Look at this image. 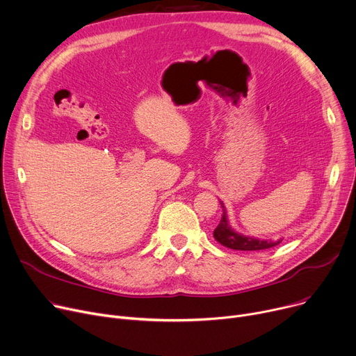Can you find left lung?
Instances as JSON below:
<instances>
[{
    "label": "left lung",
    "instance_id": "1",
    "mask_svg": "<svg viewBox=\"0 0 356 356\" xmlns=\"http://www.w3.org/2000/svg\"><path fill=\"white\" fill-rule=\"evenodd\" d=\"M213 238L218 242H220L221 245H224V247L235 250V251H261V250H269V248L275 247V245H278L282 241V239H280V241H264V239L245 236L242 234L235 232L231 228V225L228 224L225 211H224V215L221 218L220 224H218V227L213 231Z\"/></svg>",
    "mask_w": 356,
    "mask_h": 356
}]
</instances>
